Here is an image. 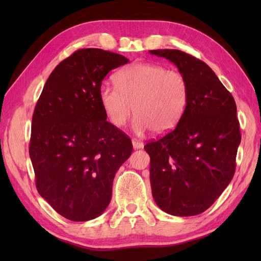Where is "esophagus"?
<instances>
[{
    "instance_id": "obj_1",
    "label": "esophagus",
    "mask_w": 261,
    "mask_h": 261,
    "mask_svg": "<svg viewBox=\"0 0 261 261\" xmlns=\"http://www.w3.org/2000/svg\"><path fill=\"white\" fill-rule=\"evenodd\" d=\"M132 144H133L134 149H141V148L144 147V144L141 143V141L137 140V139H133V140H132Z\"/></svg>"
}]
</instances>
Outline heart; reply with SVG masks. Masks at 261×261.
<instances>
[{
	"label": "heart",
	"mask_w": 261,
	"mask_h": 261,
	"mask_svg": "<svg viewBox=\"0 0 261 261\" xmlns=\"http://www.w3.org/2000/svg\"><path fill=\"white\" fill-rule=\"evenodd\" d=\"M115 86L103 83L99 101L109 121L122 127L136 114L133 129L138 135L153 129L168 133L177 125L188 102V83L184 74L160 64L134 63L114 77Z\"/></svg>",
	"instance_id": "1"
}]
</instances>
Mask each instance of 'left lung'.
<instances>
[{"label": "left lung", "mask_w": 261, "mask_h": 261, "mask_svg": "<svg viewBox=\"0 0 261 261\" xmlns=\"http://www.w3.org/2000/svg\"><path fill=\"white\" fill-rule=\"evenodd\" d=\"M149 53L172 62L188 83L187 107L176 127L144 147L153 199L169 215H199L234 176L241 143L235 101L204 62L179 50Z\"/></svg>", "instance_id": "left-lung-1"}]
</instances>
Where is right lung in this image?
<instances>
[{
    "label": "right lung",
    "mask_w": 261,
    "mask_h": 261,
    "mask_svg": "<svg viewBox=\"0 0 261 261\" xmlns=\"http://www.w3.org/2000/svg\"><path fill=\"white\" fill-rule=\"evenodd\" d=\"M128 62L101 49L78 50L54 68L36 105L29 146L36 186L68 220L105 212L115 173L133 151L129 137L107 121L99 101L103 78Z\"/></svg>",
    "instance_id": "1"
}]
</instances>
